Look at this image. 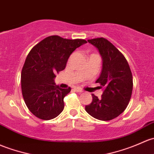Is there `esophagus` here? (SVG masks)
Listing matches in <instances>:
<instances>
[{
	"instance_id": "1",
	"label": "esophagus",
	"mask_w": 154,
	"mask_h": 154,
	"mask_svg": "<svg viewBox=\"0 0 154 154\" xmlns=\"http://www.w3.org/2000/svg\"><path fill=\"white\" fill-rule=\"evenodd\" d=\"M74 90H75L77 92H80V93H81V92H82V90L80 89V88H74Z\"/></svg>"
}]
</instances>
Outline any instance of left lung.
Here are the masks:
<instances>
[{
  "label": "left lung",
  "instance_id": "1",
  "mask_svg": "<svg viewBox=\"0 0 154 154\" xmlns=\"http://www.w3.org/2000/svg\"><path fill=\"white\" fill-rule=\"evenodd\" d=\"M99 50L103 69L96 82L104 88L101 98L92 94V102L85 111L99 120L108 121L117 117L127 108L133 90V76L123 54L106 38L88 40Z\"/></svg>",
  "mask_w": 154,
  "mask_h": 154
}]
</instances>
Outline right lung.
I'll return each instance as SVG.
<instances>
[{
    "mask_svg": "<svg viewBox=\"0 0 154 154\" xmlns=\"http://www.w3.org/2000/svg\"><path fill=\"white\" fill-rule=\"evenodd\" d=\"M82 39L69 40L49 36L34 46L21 72L22 94L29 110L39 119L49 120L64 108L63 99L71 88H61L54 80L66 68L71 54L86 43Z\"/></svg>",
    "mask_w": 154,
    "mask_h": 154,
    "instance_id": "right-lung-1",
    "label": "right lung"
}]
</instances>
